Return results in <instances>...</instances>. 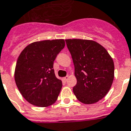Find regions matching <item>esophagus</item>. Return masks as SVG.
<instances>
[{"label":"esophagus","mask_w":131,"mask_h":131,"mask_svg":"<svg viewBox=\"0 0 131 131\" xmlns=\"http://www.w3.org/2000/svg\"><path fill=\"white\" fill-rule=\"evenodd\" d=\"M69 76H66L65 77H64V78H63V80H64V81H67L69 79Z\"/></svg>","instance_id":"1"}]
</instances>
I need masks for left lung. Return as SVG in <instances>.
Wrapping results in <instances>:
<instances>
[{
  "label": "left lung",
  "mask_w": 131,
  "mask_h": 131,
  "mask_svg": "<svg viewBox=\"0 0 131 131\" xmlns=\"http://www.w3.org/2000/svg\"><path fill=\"white\" fill-rule=\"evenodd\" d=\"M74 65L77 82L74 94L81 103L92 104L109 91L114 78V63L107 50L94 40H65Z\"/></svg>",
  "instance_id": "obj_1"
}]
</instances>
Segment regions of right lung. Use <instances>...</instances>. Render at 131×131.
Returning a JSON list of instances; mask_svg holds the SVG:
<instances>
[{
  "instance_id": "add662e5",
  "label": "right lung",
  "mask_w": 131,
  "mask_h": 131,
  "mask_svg": "<svg viewBox=\"0 0 131 131\" xmlns=\"http://www.w3.org/2000/svg\"><path fill=\"white\" fill-rule=\"evenodd\" d=\"M65 46L63 39L34 42L18 57L14 77L25 99L39 107H47L56 102L62 86L53 69L57 55Z\"/></svg>"
}]
</instances>
